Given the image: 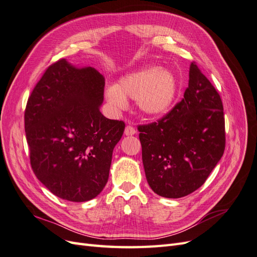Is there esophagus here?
<instances>
[{
	"label": "esophagus",
	"instance_id": "obj_1",
	"mask_svg": "<svg viewBox=\"0 0 257 257\" xmlns=\"http://www.w3.org/2000/svg\"><path fill=\"white\" fill-rule=\"evenodd\" d=\"M124 134L126 136H132V135H135L136 134V128L133 127L132 125H127L124 130Z\"/></svg>",
	"mask_w": 257,
	"mask_h": 257
}]
</instances>
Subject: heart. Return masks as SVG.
Returning a JSON list of instances; mask_svg holds the SVG:
<instances>
[{
  "label": "heart",
  "instance_id": "b5f03b06",
  "mask_svg": "<svg viewBox=\"0 0 257 257\" xmlns=\"http://www.w3.org/2000/svg\"><path fill=\"white\" fill-rule=\"evenodd\" d=\"M179 89L177 76L170 69L145 66L122 76L116 85L105 91L108 104L122 109L126 97L136 99L138 109L148 118H159L173 106Z\"/></svg>",
  "mask_w": 257,
  "mask_h": 257
}]
</instances>
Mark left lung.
<instances>
[{"instance_id": "8db88e82", "label": "left lung", "mask_w": 257, "mask_h": 257, "mask_svg": "<svg viewBox=\"0 0 257 257\" xmlns=\"http://www.w3.org/2000/svg\"><path fill=\"white\" fill-rule=\"evenodd\" d=\"M189 87L172 111L139 125L147 181L158 195L180 198L196 191L225 149L223 104L206 76L192 62Z\"/></svg>"}]
</instances>
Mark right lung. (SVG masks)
Wrapping results in <instances>:
<instances>
[{"instance_id": "1", "label": "right lung", "mask_w": 257, "mask_h": 257, "mask_svg": "<svg viewBox=\"0 0 257 257\" xmlns=\"http://www.w3.org/2000/svg\"><path fill=\"white\" fill-rule=\"evenodd\" d=\"M105 79L94 67L61 59L46 69L28 99L25 130L33 172L54 195L88 201L103 191L125 124L99 108Z\"/></svg>"}]
</instances>
